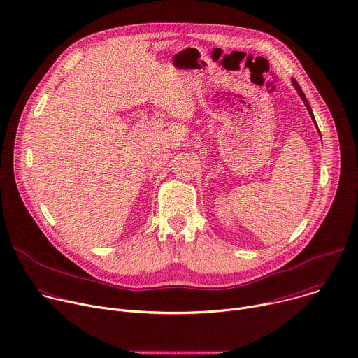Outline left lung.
Returning a JSON list of instances; mask_svg holds the SVG:
<instances>
[{
    "instance_id": "obj_1",
    "label": "left lung",
    "mask_w": 358,
    "mask_h": 358,
    "mask_svg": "<svg viewBox=\"0 0 358 358\" xmlns=\"http://www.w3.org/2000/svg\"><path fill=\"white\" fill-rule=\"evenodd\" d=\"M291 81H292V84H294V87H296V90L299 91V94H300V96H301V100H303V103H304V106H306V108L308 110V113H310V115L313 117V120H314V115H313V111H311V107H310V104H308V101H307V99H306V94L303 92V90H301V87L299 85V83L294 80V78H291ZM314 122H315V120H314ZM315 125H317V122H315ZM320 133V131H318Z\"/></svg>"
}]
</instances>
